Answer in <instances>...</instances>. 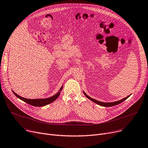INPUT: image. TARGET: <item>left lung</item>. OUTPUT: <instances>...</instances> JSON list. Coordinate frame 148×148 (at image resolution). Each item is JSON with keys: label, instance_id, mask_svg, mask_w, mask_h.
<instances>
[{"label": "left lung", "instance_id": "obj_1", "mask_svg": "<svg viewBox=\"0 0 148 148\" xmlns=\"http://www.w3.org/2000/svg\"><path fill=\"white\" fill-rule=\"evenodd\" d=\"M83 94H84V95L86 96L88 99H89L90 100L92 101L93 102H94L95 103H96V104H98V105H99V106H103V107H112V106H116V105H118V104L121 103L122 102H123V101H125V99H127L131 95H129V96H128V97H125V98H123V99H121V100H119V101H115V102H113V103H103V102L99 101H97V100H96V99H95L92 98L91 97H89L84 91H83Z\"/></svg>", "mask_w": 148, "mask_h": 148}]
</instances>
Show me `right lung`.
<instances>
[{"instance_id":"obj_1","label":"right lung","mask_w":148,"mask_h":148,"mask_svg":"<svg viewBox=\"0 0 148 148\" xmlns=\"http://www.w3.org/2000/svg\"><path fill=\"white\" fill-rule=\"evenodd\" d=\"M62 88H63V86H61L60 89H59V92L57 93L56 94H55L51 97H49L47 98H44V99H27V98H23V97L19 96L14 91H12V92L17 98H18L21 100L23 101L24 102H25L31 106H35V107H42V106L47 105L49 104H50V103H53V101H54V100H56L60 95V91L62 90Z\"/></svg>"}]
</instances>
